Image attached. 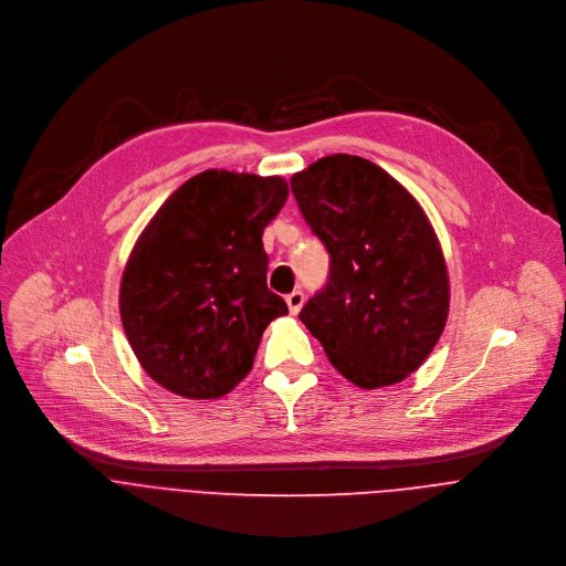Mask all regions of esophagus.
Here are the masks:
<instances>
[{
	"instance_id": "34e87169",
	"label": "esophagus",
	"mask_w": 566,
	"mask_h": 566,
	"mask_svg": "<svg viewBox=\"0 0 566 566\" xmlns=\"http://www.w3.org/2000/svg\"><path fill=\"white\" fill-rule=\"evenodd\" d=\"M286 304H289V311L291 315H297L300 308L304 306V293L302 291H293L286 295Z\"/></svg>"
}]
</instances>
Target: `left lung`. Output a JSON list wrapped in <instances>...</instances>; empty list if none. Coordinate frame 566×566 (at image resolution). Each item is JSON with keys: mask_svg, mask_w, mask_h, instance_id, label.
I'll use <instances>...</instances> for the list:
<instances>
[{"mask_svg": "<svg viewBox=\"0 0 566 566\" xmlns=\"http://www.w3.org/2000/svg\"><path fill=\"white\" fill-rule=\"evenodd\" d=\"M291 188L332 255L327 286L300 311L304 327L354 385L406 380L432 354L450 311L428 214L391 175L352 154L317 158Z\"/></svg>", "mask_w": 566, "mask_h": 566, "instance_id": "left-lung-1", "label": "left lung"}]
</instances>
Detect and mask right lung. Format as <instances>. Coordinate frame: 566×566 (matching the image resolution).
<instances>
[{"mask_svg":"<svg viewBox=\"0 0 566 566\" xmlns=\"http://www.w3.org/2000/svg\"><path fill=\"white\" fill-rule=\"evenodd\" d=\"M282 177L206 170L156 210L120 277V319L145 374L184 398H219L253 369L264 329L289 313L269 291L264 228Z\"/></svg>","mask_w":566,"mask_h":566,"instance_id":"1","label":"right lung"}]
</instances>
